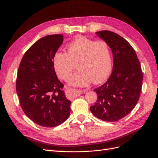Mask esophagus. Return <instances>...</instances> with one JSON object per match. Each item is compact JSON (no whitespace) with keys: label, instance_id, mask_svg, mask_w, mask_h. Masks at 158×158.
Here are the masks:
<instances>
[{"label":"esophagus","instance_id":"obj_1","mask_svg":"<svg viewBox=\"0 0 158 158\" xmlns=\"http://www.w3.org/2000/svg\"><path fill=\"white\" fill-rule=\"evenodd\" d=\"M85 91H81V90H77V89H68V94L69 95L72 97H77L78 95H80L81 93H84Z\"/></svg>","mask_w":158,"mask_h":158}]
</instances>
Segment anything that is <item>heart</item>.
I'll return each instance as SVG.
<instances>
[{
    "label": "heart",
    "instance_id": "1",
    "mask_svg": "<svg viewBox=\"0 0 158 158\" xmlns=\"http://www.w3.org/2000/svg\"><path fill=\"white\" fill-rule=\"evenodd\" d=\"M67 49V53L57 51L53 57L54 69L61 79L68 80L77 63L79 70L70 80V85L85 86L92 80L99 83L107 78L112 61L106 42L80 36L69 43Z\"/></svg>",
    "mask_w": 158,
    "mask_h": 158
}]
</instances>
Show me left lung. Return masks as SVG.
Segmentation results:
<instances>
[{"label":"left lung","mask_w":158,"mask_h":158,"mask_svg":"<svg viewBox=\"0 0 158 158\" xmlns=\"http://www.w3.org/2000/svg\"><path fill=\"white\" fill-rule=\"evenodd\" d=\"M96 34L111 49L114 64L106 82L94 89L98 97L90 110L103 121L116 122L137 105L143 84L142 70L135 51L126 40L110 31Z\"/></svg>","instance_id":"left-lung-1"}]
</instances>
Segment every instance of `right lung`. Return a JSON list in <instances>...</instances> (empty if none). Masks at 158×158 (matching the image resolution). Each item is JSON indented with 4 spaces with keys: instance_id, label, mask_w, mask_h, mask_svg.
<instances>
[{
    "instance_id": "add662e5",
    "label": "right lung",
    "mask_w": 158,
    "mask_h": 158,
    "mask_svg": "<svg viewBox=\"0 0 158 158\" xmlns=\"http://www.w3.org/2000/svg\"><path fill=\"white\" fill-rule=\"evenodd\" d=\"M63 42L60 34L41 38L25 52L18 69L16 91L21 107L32 122L46 127L58 126L70 113L71 102L53 64L54 53Z\"/></svg>"
}]
</instances>
